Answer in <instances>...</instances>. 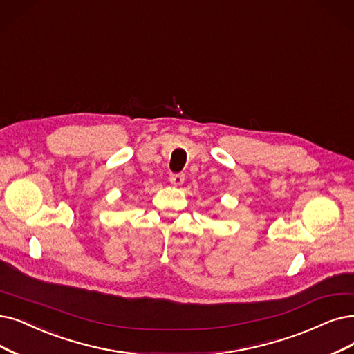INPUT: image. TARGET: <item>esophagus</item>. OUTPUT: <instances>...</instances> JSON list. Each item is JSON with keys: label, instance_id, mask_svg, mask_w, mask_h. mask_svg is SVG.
Instances as JSON below:
<instances>
[{"label": "esophagus", "instance_id": "1", "mask_svg": "<svg viewBox=\"0 0 354 354\" xmlns=\"http://www.w3.org/2000/svg\"><path fill=\"white\" fill-rule=\"evenodd\" d=\"M168 180L173 186H181L185 183V174H169Z\"/></svg>", "mask_w": 354, "mask_h": 354}]
</instances>
